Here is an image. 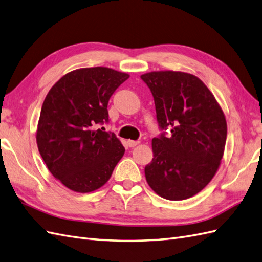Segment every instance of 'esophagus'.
<instances>
[{"instance_id": "1", "label": "esophagus", "mask_w": 262, "mask_h": 262, "mask_svg": "<svg viewBox=\"0 0 262 262\" xmlns=\"http://www.w3.org/2000/svg\"><path fill=\"white\" fill-rule=\"evenodd\" d=\"M127 144H128L129 147H135L139 144V142H138V140H130L129 139V140H127Z\"/></svg>"}]
</instances>
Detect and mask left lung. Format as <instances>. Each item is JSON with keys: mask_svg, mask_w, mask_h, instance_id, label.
<instances>
[{"mask_svg": "<svg viewBox=\"0 0 262 262\" xmlns=\"http://www.w3.org/2000/svg\"><path fill=\"white\" fill-rule=\"evenodd\" d=\"M155 102L157 122L169 129L152 138L154 158L145 167L146 180L168 200L195 196L216 175L224 156L227 122L220 105L189 73L158 71L140 76Z\"/></svg>", "mask_w": 262, "mask_h": 262, "instance_id": "obj_1", "label": "left lung"}]
</instances>
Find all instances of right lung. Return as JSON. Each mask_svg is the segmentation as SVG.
Masks as SVG:
<instances>
[{"mask_svg":"<svg viewBox=\"0 0 262 262\" xmlns=\"http://www.w3.org/2000/svg\"><path fill=\"white\" fill-rule=\"evenodd\" d=\"M128 77L108 67L78 69L59 78L46 95L36 130L38 151L69 189L84 193L100 188L124 156L115 134L95 126L108 122V100Z\"/></svg>","mask_w":262,"mask_h":262,"instance_id":"obj_1","label":"right lung"}]
</instances>
